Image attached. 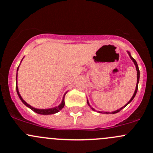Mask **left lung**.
Instances as JSON below:
<instances>
[{"instance_id": "left-lung-1", "label": "left lung", "mask_w": 153, "mask_h": 153, "mask_svg": "<svg viewBox=\"0 0 153 153\" xmlns=\"http://www.w3.org/2000/svg\"><path fill=\"white\" fill-rule=\"evenodd\" d=\"M129 57H130V58L132 60V61H133L134 62V64H135V67H136V70H137V84H136V89H135V92H134V94H133V95H132V98H131L130 99V101H129V102L127 103V104H126V105H125L124 107H125V106H126V105H127L128 104H129V103L131 102V101H132V100H133V98H135V95H136V93H137V91H138V81H139V78H140V71H139V69H138V64H137V62H136V61H135V59H134L133 58H132V56H131L130 55V54H129ZM87 103H88V104H89V102H88V101H87ZM124 107H122V108H121V109H118V110H116V111H115V112H112V114H115V113H117V112H120V111L121 110V109H123V108ZM92 109H93V110H95V109H93V108H92ZM104 112V113H106V114H109V112ZM102 112H101V113H102Z\"/></svg>"}]
</instances>
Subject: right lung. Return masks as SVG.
<instances>
[{
  "mask_svg": "<svg viewBox=\"0 0 153 153\" xmlns=\"http://www.w3.org/2000/svg\"><path fill=\"white\" fill-rule=\"evenodd\" d=\"M17 70H18V69H17ZM16 80H17V76H16ZM16 90H17V93H18V96H19L20 99L21 100V101H22V102L24 103L26 106H28V107L30 108L32 110H33L34 112H36V113H38V114H41V115H51V114H55V113H56V112H59L61 109H62L63 108H64V105H65V102H64V97H65V95H64L62 102H61V104H60L58 106H56V107H55V108H52V109H36V108H34V107H32V106H31L30 105H29V104H27L26 101H24V100H23V98H21V95L19 94V92H18V86H17V83H16Z\"/></svg>",
  "mask_w": 153,
  "mask_h": 153,
  "instance_id": "add662e5",
  "label": "right lung"
}]
</instances>
